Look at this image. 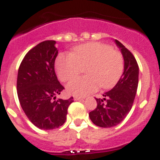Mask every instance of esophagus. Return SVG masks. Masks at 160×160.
I'll return each instance as SVG.
<instances>
[{
	"mask_svg": "<svg viewBox=\"0 0 160 160\" xmlns=\"http://www.w3.org/2000/svg\"><path fill=\"white\" fill-rule=\"evenodd\" d=\"M82 99H83V98L77 97V96H75V97H73V100H74V101H78V100H82Z\"/></svg>",
	"mask_w": 160,
	"mask_h": 160,
	"instance_id": "esophagus-1",
	"label": "esophagus"
}]
</instances>
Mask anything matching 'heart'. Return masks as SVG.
I'll use <instances>...</instances> for the list:
<instances>
[{"instance_id":"obj_1","label":"heart","mask_w":160,"mask_h":160,"mask_svg":"<svg viewBox=\"0 0 160 160\" xmlns=\"http://www.w3.org/2000/svg\"><path fill=\"white\" fill-rule=\"evenodd\" d=\"M56 70L61 81L75 78L86 67L87 76L78 78L68 83L69 94L86 96L98 87L109 89L118 82L123 72V58L106 44L90 42L72 49L71 54L61 53L56 59Z\"/></svg>"}]
</instances>
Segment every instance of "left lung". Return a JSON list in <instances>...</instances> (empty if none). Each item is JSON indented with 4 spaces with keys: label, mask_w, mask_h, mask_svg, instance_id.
<instances>
[{
    "label": "left lung",
    "mask_w": 160,
    "mask_h": 160,
    "mask_svg": "<svg viewBox=\"0 0 160 160\" xmlns=\"http://www.w3.org/2000/svg\"><path fill=\"white\" fill-rule=\"evenodd\" d=\"M124 60V70L117 84L95 98L97 107L89 114L93 123L100 128H112L126 118L132 107L138 83V66L134 55L121 42L114 40Z\"/></svg>",
    "instance_id": "8db88e82"
}]
</instances>
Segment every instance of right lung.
Returning <instances> with one entry per match:
<instances>
[{
  "label": "right lung",
  "mask_w": 160,
  "mask_h": 160,
  "mask_svg": "<svg viewBox=\"0 0 160 160\" xmlns=\"http://www.w3.org/2000/svg\"><path fill=\"white\" fill-rule=\"evenodd\" d=\"M55 41H45L31 49L20 65L17 90L20 104L35 127L53 130L65 123L69 106L73 102L56 99L64 87L54 71L58 50Z\"/></svg>",
  "instance_id": "1"
}]
</instances>
